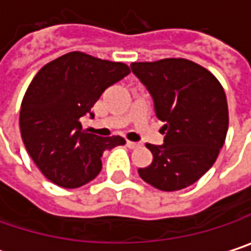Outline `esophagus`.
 <instances>
[{
  "label": "esophagus",
  "instance_id": "obj_1",
  "mask_svg": "<svg viewBox=\"0 0 251 251\" xmlns=\"http://www.w3.org/2000/svg\"><path fill=\"white\" fill-rule=\"evenodd\" d=\"M126 145H127L130 149L141 148V144H138V142H130V141H127V142H126Z\"/></svg>",
  "mask_w": 251,
  "mask_h": 251
}]
</instances>
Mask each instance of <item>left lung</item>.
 <instances>
[{"mask_svg": "<svg viewBox=\"0 0 251 251\" xmlns=\"http://www.w3.org/2000/svg\"><path fill=\"white\" fill-rule=\"evenodd\" d=\"M153 98L156 118L167 130L164 145L147 144L153 159L141 178L161 191L193 185L216 162L228 129L224 89L205 67L187 58L130 64Z\"/></svg>", "mask_w": 251, "mask_h": 251, "instance_id": "1", "label": "left lung"}]
</instances>
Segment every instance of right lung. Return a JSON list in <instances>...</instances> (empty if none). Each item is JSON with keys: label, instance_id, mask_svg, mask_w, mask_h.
I'll use <instances>...</instances> for the list:
<instances>
[{"label": "right lung", "instance_id": "obj_1", "mask_svg": "<svg viewBox=\"0 0 251 251\" xmlns=\"http://www.w3.org/2000/svg\"><path fill=\"white\" fill-rule=\"evenodd\" d=\"M130 73L121 61L72 51L43 66L20 109L21 138L43 175L58 187L77 188L102 170L104 149L124 145L122 136L102 138L83 129L102 93Z\"/></svg>", "mask_w": 251, "mask_h": 251}]
</instances>
